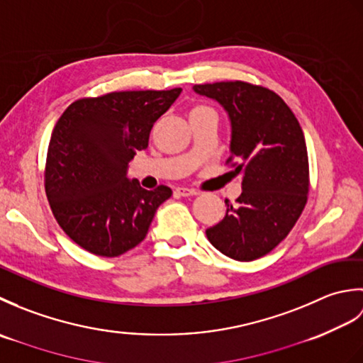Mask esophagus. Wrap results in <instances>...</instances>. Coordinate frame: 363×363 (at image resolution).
<instances>
[{
  "instance_id": "esophagus-1",
  "label": "esophagus",
  "mask_w": 363,
  "mask_h": 363,
  "mask_svg": "<svg viewBox=\"0 0 363 363\" xmlns=\"http://www.w3.org/2000/svg\"><path fill=\"white\" fill-rule=\"evenodd\" d=\"M174 194L177 196H196L198 191L196 190H191V189H187V187H179L174 190Z\"/></svg>"
}]
</instances>
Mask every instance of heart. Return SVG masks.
<instances>
[{"label": "heart", "mask_w": 363, "mask_h": 363, "mask_svg": "<svg viewBox=\"0 0 363 363\" xmlns=\"http://www.w3.org/2000/svg\"><path fill=\"white\" fill-rule=\"evenodd\" d=\"M206 109H209V107H204V106H196V107H194V109H191V112H195V111H206Z\"/></svg>", "instance_id": "heart-1"}]
</instances>
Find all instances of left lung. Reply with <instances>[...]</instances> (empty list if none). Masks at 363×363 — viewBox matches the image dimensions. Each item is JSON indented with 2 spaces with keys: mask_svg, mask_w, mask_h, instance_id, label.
<instances>
[{
  "mask_svg": "<svg viewBox=\"0 0 363 363\" xmlns=\"http://www.w3.org/2000/svg\"><path fill=\"white\" fill-rule=\"evenodd\" d=\"M199 96L217 101L230 125L229 151L243 173L237 206L206 229L225 256L250 262L276 248L303 212L309 194L306 138L295 115L274 91L242 81L194 86Z\"/></svg>",
  "mask_w": 363,
  "mask_h": 363,
  "instance_id": "8db88e82",
  "label": "left lung"
}]
</instances>
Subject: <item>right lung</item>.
<instances>
[{
  "label": "right lung",
  "mask_w": 363,
  "mask_h": 363,
  "mask_svg": "<svg viewBox=\"0 0 363 363\" xmlns=\"http://www.w3.org/2000/svg\"><path fill=\"white\" fill-rule=\"evenodd\" d=\"M182 89L113 91L78 99L52 129L45 189L54 217L81 248L117 257L148 234L172 189L145 190L128 176L150 133Z\"/></svg>",
  "instance_id": "right-lung-1"
}]
</instances>
